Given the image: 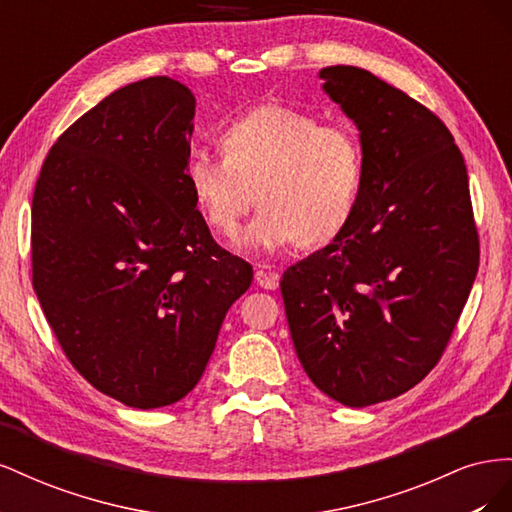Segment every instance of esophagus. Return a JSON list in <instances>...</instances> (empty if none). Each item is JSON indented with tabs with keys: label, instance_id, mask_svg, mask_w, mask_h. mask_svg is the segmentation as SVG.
<instances>
[{
	"label": "esophagus",
	"instance_id": "1",
	"mask_svg": "<svg viewBox=\"0 0 512 512\" xmlns=\"http://www.w3.org/2000/svg\"><path fill=\"white\" fill-rule=\"evenodd\" d=\"M254 280L260 288H267V290H275L277 286H280V273L277 271H271V267L262 265L256 269L254 273Z\"/></svg>",
	"mask_w": 512,
	"mask_h": 512
}]
</instances>
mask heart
<instances>
[{
	"label": "heart",
	"instance_id": "1",
	"mask_svg": "<svg viewBox=\"0 0 512 512\" xmlns=\"http://www.w3.org/2000/svg\"><path fill=\"white\" fill-rule=\"evenodd\" d=\"M220 156L192 151L185 185L218 235H235L260 205L243 243L273 252L294 241L327 245L348 228L361 198L363 151L346 126L284 104H260L218 134Z\"/></svg>",
	"mask_w": 512,
	"mask_h": 512
}]
</instances>
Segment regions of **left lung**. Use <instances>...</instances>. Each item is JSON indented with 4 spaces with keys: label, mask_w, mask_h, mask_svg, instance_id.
<instances>
[{
    "label": "left lung",
    "mask_w": 512,
    "mask_h": 512,
    "mask_svg": "<svg viewBox=\"0 0 512 512\" xmlns=\"http://www.w3.org/2000/svg\"><path fill=\"white\" fill-rule=\"evenodd\" d=\"M356 123L361 198L348 228L282 275L299 361L318 389L363 408L438 365L478 271L466 162L427 106L354 66L322 68Z\"/></svg>",
    "instance_id": "8db88e82"
}]
</instances>
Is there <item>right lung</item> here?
Instances as JSON below:
<instances>
[{"label":"right lung","instance_id":"add662e5","mask_svg":"<svg viewBox=\"0 0 512 512\" xmlns=\"http://www.w3.org/2000/svg\"><path fill=\"white\" fill-rule=\"evenodd\" d=\"M196 100L168 76L113 91L49 149L32 280L72 367L130 408L183 399L252 265L215 243L185 185Z\"/></svg>","mask_w":512,"mask_h":512}]
</instances>
